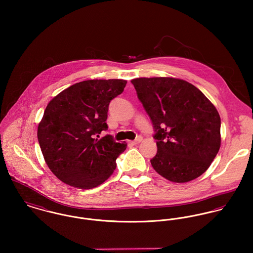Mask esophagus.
I'll use <instances>...</instances> for the list:
<instances>
[{
    "mask_svg": "<svg viewBox=\"0 0 253 253\" xmlns=\"http://www.w3.org/2000/svg\"><path fill=\"white\" fill-rule=\"evenodd\" d=\"M141 141H142V137H138V138H137V139H135L134 141H129L128 143L131 145H136L138 144V143H140Z\"/></svg>",
    "mask_w": 253,
    "mask_h": 253,
    "instance_id": "obj_1",
    "label": "esophagus"
}]
</instances>
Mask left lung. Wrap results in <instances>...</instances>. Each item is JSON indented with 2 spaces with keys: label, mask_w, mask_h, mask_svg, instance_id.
I'll return each mask as SVG.
<instances>
[{
  "label": "left lung",
  "mask_w": 253,
  "mask_h": 253,
  "mask_svg": "<svg viewBox=\"0 0 253 253\" xmlns=\"http://www.w3.org/2000/svg\"><path fill=\"white\" fill-rule=\"evenodd\" d=\"M149 115L158 151L151 160L163 177L185 183L201 176L221 145V120L214 105L192 84L175 78L131 80Z\"/></svg>",
  "instance_id": "left-lung-1"
}]
</instances>
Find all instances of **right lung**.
Here are the masks:
<instances>
[{
    "instance_id": "right-lung-1",
    "label": "right lung",
    "mask_w": 253,
    "mask_h": 253,
    "mask_svg": "<svg viewBox=\"0 0 253 253\" xmlns=\"http://www.w3.org/2000/svg\"><path fill=\"white\" fill-rule=\"evenodd\" d=\"M126 81L88 80L77 83L53 97L38 126V140L51 172L79 189L102 184L116 169L126 143L115 142L108 129L109 103L124 91Z\"/></svg>"
}]
</instances>
